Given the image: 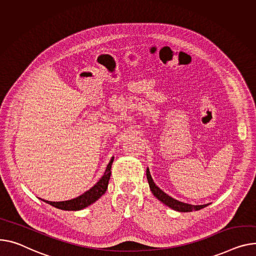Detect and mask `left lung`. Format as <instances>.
<instances>
[{"mask_svg": "<svg viewBox=\"0 0 256 256\" xmlns=\"http://www.w3.org/2000/svg\"><path fill=\"white\" fill-rule=\"evenodd\" d=\"M146 176H147V180H148V183H149V187L150 190L152 192V194H154L156 198H158L160 202H162L164 205L168 206L170 208H172L176 211H179V212H192V210H200L202 208H205L206 206H208L209 204H206V205H198V206H194V205H190V204H186V202H179L173 198H171L170 196H168L166 194H164L160 187H158L156 185V183L153 182L152 178H151V175H150V172H149V168H147V171H146Z\"/></svg>", "mask_w": 256, "mask_h": 256, "instance_id": "1", "label": "left lung"}]
</instances>
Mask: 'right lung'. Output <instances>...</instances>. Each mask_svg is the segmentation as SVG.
I'll return each instance as SVG.
<instances>
[{
  "instance_id": "obj_1",
  "label": "right lung",
  "mask_w": 256,
  "mask_h": 256,
  "mask_svg": "<svg viewBox=\"0 0 256 256\" xmlns=\"http://www.w3.org/2000/svg\"><path fill=\"white\" fill-rule=\"evenodd\" d=\"M113 160L114 158H112L111 160L109 162L103 177L98 180V182H96V184L92 186L90 190L85 192L83 194L79 196L78 198L69 200H64V202H49L45 200H44L45 202L49 204V205L54 206L58 209L66 210V211H77L90 206V204L94 202L98 198H100L106 192L109 179L111 176V166H112Z\"/></svg>"
}]
</instances>
